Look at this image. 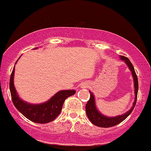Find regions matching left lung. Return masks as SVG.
Instances as JSON below:
<instances>
[{
  "label": "left lung",
  "mask_w": 151,
  "mask_h": 151,
  "mask_svg": "<svg viewBox=\"0 0 151 151\" xmlns=\"http://www.w3.org/2000/svg\"><path fill=\"white\" fill-rule=\"evenodd\" d=\"M120 59L122 60L125 61L127 65L128 66L129 69L132 72V77H133L134 84H135V98L134 103L132 105V107H131L130 110L127 111L126 113L123 114L122 115L117 116V117H106V116L102 115L98 110L96 108L95 105V101H94V97L93 94L89 91V94H90V97L89 100L87 102V105H86L85 109H86V113H87V117H88L89 120L92 124H94L96 126H98L100 127H110L115 125H117V124L120 123V122L123 121L124 120L128 117L129 115L132 112L134 107H135V104H136L137 101V91H138V81H137V77L136 75V73L135 72L133 66H132V63L126 57L124 56H120Z\"/></svg>",
  "instance_id": "8db88e82"
}]
</instances>
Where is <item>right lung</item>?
<instances>
[{
    "label": "right lung",
    "instance_id": "1",
    "mask_svg": "<svg viewBox=\"0 0 151 151\" xmlns=\"http://www.w3.org/2000/svg\"><path fill=\"white\" fill-rule=\"evenodd\" d=\"M14 67L11 72L9 83L11 99L16 109L31 121L40 124L53 121L60 114L66 99L75 94L76 91L74 90H62L54 94L49 101L43 104L31 105L26 103L19 98L14 87Z\"/></svg>",
    "mask_w": 151,
    "mask_h": 151
}]
</instances>
